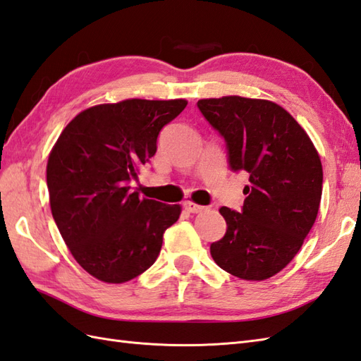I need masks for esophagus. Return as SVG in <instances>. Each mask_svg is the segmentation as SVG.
Listing matches in <instances>:
<instances>
[{
    "label": "esophagus",
    "instance_id": "1",
    "mask_svg": "<svg viewBox=\"0 0 361 361\" xmlns=\"http://www.w3.org/2000/svg\"><path fill=\"white\" fill-rule=\"evenodd\" d=\"M183 206H184V209H186L188 212H190V214H198V212H203V211H206V207L204 206H200V204H197V203H194V201H184L183 203Z\"/></svg>",
    "mask_w": 361,
    "mask_h": 361
}]
</instances>
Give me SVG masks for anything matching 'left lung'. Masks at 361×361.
<instances>
[{
    "mask_svg": "<svg viewBox=\"0 0 361 361\" xmlns=\"http://www.w3.org/2000/svg\"><path fill=\"white\" fill-rule=\"evenodd\" d=\"M197 106L224 138L231 169L249 173L241 212L220 209L228 229L211 245V255L238 279H271L292 262L315 223L320 157L294 116L267 99L233 95Z\"/></svg>",
    "mask_w": 361,
    "mask_h": 361,
    "instance_id": "left-lung-1",
    "label": "left lung"
}]
</instances>
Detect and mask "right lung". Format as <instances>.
<instances>
[{
    "label": "right lung",
    "instance_id": "1",
    "mask_svg": "<svg viewBox=\"0 0 361 361\" xmlns=\"http://www.w3.org/2000/svg\"><path fill=\"white\" fill-rule=\"evenodd\" d=\"M186 99H124L78 114L47 161L54 220L78 264L104 283H124L160 255L181 207L140 198L129 183L157 152V138Z\"/></svg>",
    "mask_w": 361,
    "mask_h": 361
}]
</instances>
